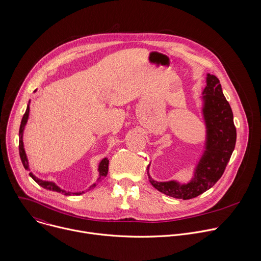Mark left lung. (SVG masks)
<instances>
[{"instance_id":"8db88e82","label":"left lung","mask_w":261,"mask_h":261,"mask_svg":"<svg viewBox=\"0 0 261 261\" xmlns=\"http://www.w3.org/2000/svg\"><path fill=\"white\" fill-rule=\"evenodd\" d=\"M201 101L206 129L204 150L192 178L184 184L177 180L157 181L150 175V164L147 166L150 182L158 191L173 198L191 199L212 188L224 172L234 150L237 129L231 107L223 95L219 80L208 73Z\"/></svg>"}]
</instances>
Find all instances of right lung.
Wrapping results in <instances>:
<instances>
[{
    "label": "right lung",
    "instance_id": "obj_1",
    "mask_svg": "<svg viewBox=\"0 0 261 261\" xmlns=\"http://www.w3.org/2000/svg\"><path fill=\"white\" fill-rule=\"evenodd\" d=\"M29 114H30V101H29V104L27 106V110L25 113L22 117V120H21V123H20V127H19V156H20V159H21V162H22V165L24 167V169L27 170H30L29 168V161H28V158H27V154H25V151H24V147H23V141H22V134H23V130H24V127L27 125V122H28V119H29ZM108 159L107 158H104L101 160V162L99 163V166H98V171H99V177L97 178V182L98 181H101L103 179L104 176H106L107 172H108ZM30 176L38 184L39 186H41L42 188L44 189H47V190H50V191H55V192H59V193H63L64 195H81L83 193H85V191L83 192H69V191H65L63 189H61L59 186H57L54 181H48V180H43V179H40L37 176H35L32 172L29 173ZM97 182L93 184L91 187L89 188V190L91 188H94L96 187Z\"/></svg>",
    "mask_w": 261,
    "mask_h": 261
}]
</instances>
